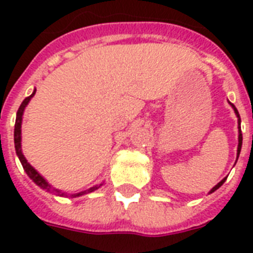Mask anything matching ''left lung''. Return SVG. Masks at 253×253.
I'll use <instances>...</instances> for the list:
<instances>
[{
  "label": "left lung",
  "mask_w": 253,
  "mask_h": 253,
  "mask_svg": "<svg viewBox=\"0 0 253 253\" xmlns=\"http://www.w3.org/2000/svg\"><path fill=\"white\" fill-rule=\"evenodd\" d=\"M231 106L234 107V110H235L236 115H238V118H239V119H238V125H239V144H238V156H239L240 150H242V142H243V135H242V130H240V115H239V113H238V110H236V107L234 106L232 103H231ZM224 181H226V178H223V180L220 181L219 184H216L215 186H214V188H212L211 190H210V193H212V192H214V190H216V189L219 188V186H222V185H223Z\"/></svg>",
  "instance_id": "1"
}]
</instances>
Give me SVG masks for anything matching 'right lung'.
<instances>
[{
    "label": "right lung",
    "mask_w": 253,
    "mask_h": 253,
    "mask_svg": "<svg viewBox=\"0 0 253 253\" xmlns=\"http://www.w3.org/2000/svg\"><path fill=\"white\" fill-rule=\"evenodd\" d=\"M35 91L34 90V93L31 95H29V97H26L25 99H23V102L21 103V106H19V109H18L17 111V119H15V126H14V144H15V151H17V155L18 158H19V160H21L22 163V167H23V169H25V172L27 173V176L31 178V180L35 182V184L38 185V186H41V188L45 189L47 192L49 193H53V194H57V196H63V197H68L65 193H61L60 190H57V189H53L51 185L47 182V181L43 178V177L39 174V173L35 170V169L33 168V167L30 166L29 163H27V160H26V158L23 156V154H22V148H21V125H22V115H23V110H25L26 105L29 103V101L31 99V97H33L34 94H35ZM98 188V186H93V188L87 189V190H84V192H80V193H75V194H69V197H72V198H75V197H79V196H84V194H86V193H90L93 192V190H95V189Z\"/></svg>",
    "instance_id": "right-lung-1"
}]
</instances>
